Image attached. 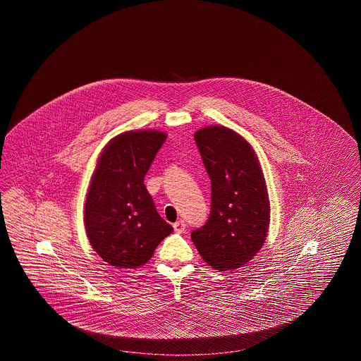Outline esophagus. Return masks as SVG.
<instances>
[{
  "instance_id": "esophagus-1",
  "label": "esophagus",
  "mask_w": 361,
  "mask_h": 361,
  "mask_svg": "<svg viewBox=\"0 0 361 361\" xmlns=\"http://www.w3.org/2000/svg\"><path fill=\"white\" fill-rule=\"evenodd\" d=\"M173 227H174L176 233H183L185 230V222L184 221H178V222L173 224Z\"/></svg>"
}]
</instances>
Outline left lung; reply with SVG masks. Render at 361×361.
Instances as JSON below:
<instances>
[{
  "label": "left lung",
  "instance_id": "left-lung-1",
  "mask_svg": "<svg viewBox=\"0 0 361 361\" xmlns=\"http://www.w3.org/2000/svg\"><path fill=\"white\" fill-rule=\"evenodd\" d=\"M211 180V212L190 238L215 269L243 267L264 245L269 227V199L257 155L235 131L211 126L195 133Z\"/></svg>",
  "mask_w": 361,
  "mask_h": 361
}]
</instances>
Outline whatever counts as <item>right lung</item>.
Segmentation results:
<instances>
[{
  "label": "right lung",
  "instance_id": "add662e5",
  "mask_svg": "<svg viewBox=\"0 0 361 361\" xmlns=\"http://www.w3.org/2000/svg\"><path fill=\"white\" fill-rule=\"evenodd\" d=\"M166 134L145 130L114 137L100 155L87 190L86 235L112 267L146 264L173 227L157 212L145 176Z\"/></svg>",
  "mask_w": 361,
  "mask_h": 361
}]
</instances>
